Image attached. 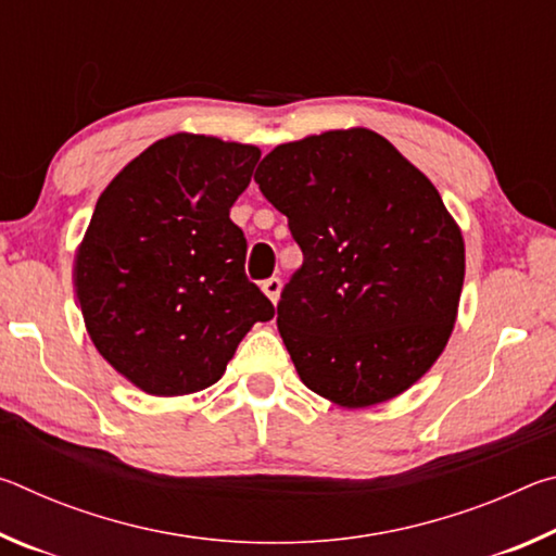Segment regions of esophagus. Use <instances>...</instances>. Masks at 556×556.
<instances>
[{"label": "esophagus", "instance_id": "esophagus-1", "mask_svg": "<svg viewBox=\"0 0 556 556\" xmlns=\"http://www.w3.org/2000/svg\"><path fill=\"white\" fill-rule=\"evenodd\" d=\"M262 291H265V294L269 296L271 304H277L279 294H281V281L277 277H271V279L265 281V285H262Z\"/></svg>", "mask_w": 556, "mask_h": 556}]
</instances>
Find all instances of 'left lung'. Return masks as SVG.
Returning a JSON list of instances; mask_svg holds the SVG:
<instances>
[{"mask_svg": "<svg viewBox=\"0 0 556 556\" xmlns=\"http://www.w3.org/2000/svg\"><path fill=\"white\" fill-rule=\"evenodd\" d=\"M255 181L304 252L277 304L301 382L348 409L409 390L444 353L466 275L434 184L365 127L279 144Z\"/></svg>", "mask_w": 556, "mask_h": 556, "instance_id": "8db88e82", "label": "left lung"}]
</instances>
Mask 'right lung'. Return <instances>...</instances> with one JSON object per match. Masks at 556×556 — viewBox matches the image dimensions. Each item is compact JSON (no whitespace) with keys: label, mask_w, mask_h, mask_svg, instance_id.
<instances>
[{"label":"right lung","mask_w":556,"mask_h":556,"mask_svg":"<svg viewBox=\"0 0 556 556\" xmlns=\"http://www.w3.org/2000/svg\"><path fill=\"white\" fill-rule=\"evenodd\" d=\"M252 144L164 137L100 193L73 281L98 353L154 397L223 378L244 333L275 316L244 275L230 208L260 162Z\"/></svg>","instance_id":"add662e5"}]
</instances>
